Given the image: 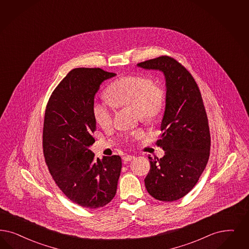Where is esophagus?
<instances>
[{"label": "esophagus", "instance_id": "esophagus-1", "mask_svg": "<svg viewBox=\"0 0 249 249\" xmlns=\"http://www.w3.org/2000/svg\"><path fill=\"white\" fill-rule=\"evenodd\" d=\"M134 158H135V156H134V155H125V156H123V158H122V159H123V161H124V162H129V161L133 160Z\"/></svg>", "mask_w": 249, "mask_h": 249}]
</instances>
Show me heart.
Returning a JSON list of instances; mask_svg holds the SVG:
<instances>
[{"label": "heart", "mask_w": 249, "mask_h": 249, "mask_svg": "<svg viewBox=\"0 0 249 249\" xmlns=\"http://www.w3.org/2000/svg\"><path fill=\"white\" fill-rule=\"evenodd\" d=\"M105 94L110 104L96 100L92 106L94 120L103 129L109 128L113 123V106L132 108L141 122L152 124L163 113L166 99L163 86L154 83L151 78L136 74L115 80ZM142 136V130H135L126 134L124 140L131 142Z\"/></svg>", "instance_id": "b5f03b06"}]
</instances>
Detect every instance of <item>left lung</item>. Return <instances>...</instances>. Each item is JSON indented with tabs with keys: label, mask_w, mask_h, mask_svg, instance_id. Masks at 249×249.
I'll list each match as a JSON object with an SVG mask.
<instances>
[{
	"label": "left lung",
	"mask_w": 249,
	"mask_h": 249,
	"mask_svg": "<svg viewBox=\"0 0 249 249\" xmlns=\"http://www.w3.org/2000/svg\"><path fill=\"white\" fill-rule=\"evenodd\" d=\"M138 66L162 71L166 82L163 133L156 142L164 155L148 156L146 189L158 200H178L194 188L209 160L211 134L203 100L191 73L174 58L160 56Z\"/></svg>",
	"instance_id": "left-lung-1"
}]
</instances>
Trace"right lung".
<instances>
[{
    "instance_id": "obj_1",
    "label": "right lung",
    "mask_w": 249,
    "mask_h": 249,
    "mask_svg": "<svg viewBox=\"0 0 249 249\" xmlns=\"http://www.w3.org/2000/svg\"><path fill=\"white\" fill-rule=\"evenodd\" d=\"M115 75L100 68L73 69L54 89L45 110L42 146L49 171L70 200L89 209L111 201L122 166L119 155L99 159L89 150L96 130L94 94Z\"/></svg>"
}]
</instances>
